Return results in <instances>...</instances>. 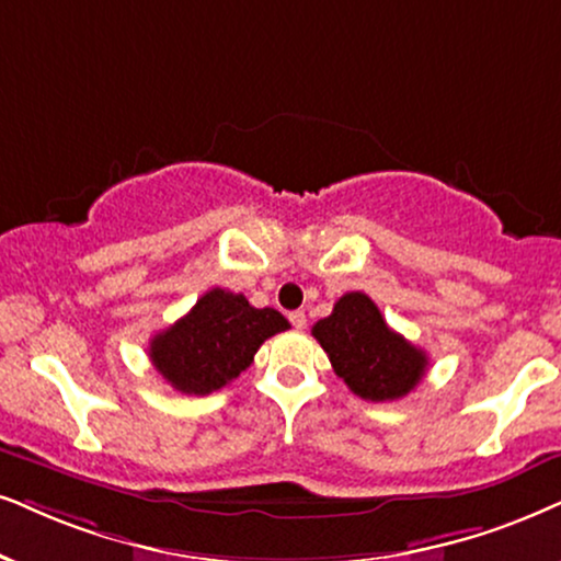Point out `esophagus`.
<instances>
[{
	"instance_id": "esophagus-1",
	"label": "esophagus",
	"mask_w": 561,
	"mask_h": 561,
	"mask_svg": "<svg viewBox=\"0 0 561 561\" xmlns=\"http://www.w3.org/2000/svg\"><path fill=\"white\" fill-rule=\"evenodd\" d=\"M289 323H293L297 331H302L305 329V313H302V310H295V313H289Z\"/></svg>"
}]
</instances>
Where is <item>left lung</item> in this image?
<instances>
[{
  "mask_svg": "<svg viewBox=\"0 0 561 561\" xmlns=\"http://www.w3.org/2000/svg\"><path fill=\"white\" fill-rule=\"evenodd\" d=\"M333 373L365 401H396L420 386L427 354L396 333L365 293H346L313 325Z\"/></svg>",
  "mask_w": 561,
  "mask_h": 561,
  "instance_id": "left-lung-1",
  "label": "left lung"
}]
</instances>
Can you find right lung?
Returning <instances> with one entry per match:
<instances>
[{"label": "right lung", "mask_w": 561, "mask_h": 561, "mask_svg": "<svg viewBox=\"0 0 561 561\" xmlns=\"http://www.w3.org/2000/svg\"><path fill=\"white\" fill-rule=\"evenodd\" d=\"M287 329L279 310L253 308L243 295L215 287L152 339L150 359L175 391L207 396L236 380L259 346Z\"/></svg>", "instance_id": "1"}]
</instances>
